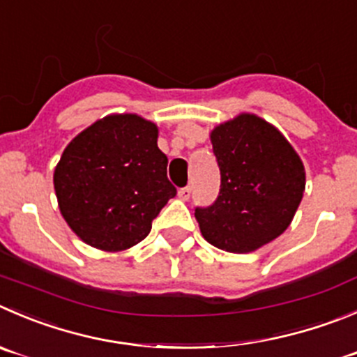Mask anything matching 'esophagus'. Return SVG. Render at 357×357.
<instances>
[{
  "label": "esophagus",
  "mask_w": 357,
  "mask_h": 357,
  "mask_svg": "<svg viewBox=\"0 0 357 357\" xmlns=\"http://www.w3.org/2000/svg\"><path fill=\"white\" fill-rule=\"evenodd\" d=\"M178 198L181 199H184V202H188L189 198H191V188H182V189H178Z\"/></svg>",
  "instance_id": "34e87169"
}]
</instances>
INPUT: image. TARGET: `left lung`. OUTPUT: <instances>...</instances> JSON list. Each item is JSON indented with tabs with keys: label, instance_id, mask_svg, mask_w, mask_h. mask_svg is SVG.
<instances>
[{
	"label": "left lung",
	"instance_id": "1",
	"mask_svg": "<svg viewBox=\"0 0 357 357\" xmlns=\"http://www.w3.org/2000/svg\"><path fill=\"white\" fill-rule=\"evenodd\" d=\"M220 169L219 196L196 206L203 238L227 252H252L282 235L305 191V168L284 135L252 114L210 133Z\"/></svg>",
	"mask_w": 357,
	"mask_h": 357
}]
</instances>
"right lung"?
<instances>
[{
    "instance_id": "1",
    "label": "right lung",
    "mask_w": 357,
    "mask_h": 357,
    "mask_svg": "<svg viewBox=\"0 0 357 357\" xmlns=\"http://www.w3.org/2000/svg\"><path fill=\"white\" fill-rule=\"evenodd\" d=\"M158 126L135 114L107 115L68 144L54 172L57 203L75 235L117 252L151 233L176 189L166 176Z\"/></svg>"
}]
</instances>
